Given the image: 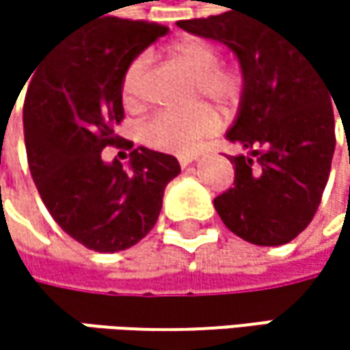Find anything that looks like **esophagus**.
I'll list each match as a JSON object with an SVG mask.
<instances>
[{"instance_id": "1", "label": "esophagus", "mask_w": 350, "mask_h": 350, "mask_svg": "<svg viewBox=\"0 0 350 350\" xmlns=\"http://www.w3.org/2000/svg\"><path fill=\"white\" fill-rule=\"evenodd\" d=\"M196 158H198V154H180V156H178V162H180L182 168H186V166L192 164Z\"/></svg>"}]
</instances>
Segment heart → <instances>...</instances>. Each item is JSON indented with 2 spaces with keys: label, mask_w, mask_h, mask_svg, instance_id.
<instances>
[{
  "label": "heart",
  "mask_w": 350,
  "mask_h": 350,
  "mask_svg": "<svg viewBox=\"0 0 350 350\" xmlns=\"http://www.w3.org/2000/svg\"><path fill=\"white\" fill-rule=\"evenodd\" d=\"M170 56L194 77L192 103L208 99L219 107H233L243 93V75L235 66L221 64V50L206 38L186 36L168 46ZM150 56H135L121 77V99L131 109L146 99ZM219 127V115L213 107L196 105L184 113L160 111L142 125V142L158 152L190 154L198 144Z\"/></svg>",
  "instance_id": "obj_1"
}]
</instances>
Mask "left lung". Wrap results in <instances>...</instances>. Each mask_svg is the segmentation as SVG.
<instances>
[{
    "mask_svg": "<svg viewBox=\"0 0 350 350\" xmlns=\"http://www.w3.org/2000/svg\"><path fill=\"white\" fill-rule=\"evenodd\" d=\"M178 28L227 44L243 70L241 109L227 137L255 162L231 158L233 188L215 198L221 221L253 245L290 243L318 211L336 144L322 68L263 12L182 20Z\"/></svg>",
    "mask_w": 350,
    "mask_h": 350,
    "instance_id": "8db88e82",
    "label": "left lung"
}]
</instances>
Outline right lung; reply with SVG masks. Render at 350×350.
Masks as SVG:
<instances>
[{"label":"right lung","instance_id":"1","mask_svg":"<svg viewBox=\"0 0 350 350\" xmlns=\"http://www.w3.org/2000/svg\"><path fill=\"white\" fill-rule=\"evenodd\" d=\"M166 32L156 22L107 16L62 38L26 81L24 139L36 188L62 231L87 249L115 253L142 241L158 221L166 184L180 174L174 156L148 148L129 154V170L101 158L107 146H133L115 133L121 77Z\"/></svg>","mask_w":350,"mask_h":350}]
</instances>
